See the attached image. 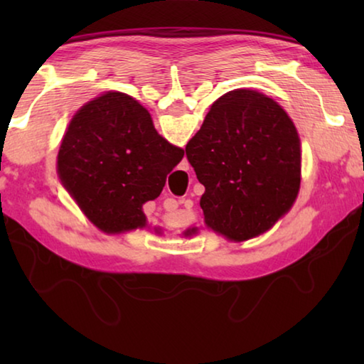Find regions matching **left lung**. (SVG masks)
Instances as JSON below:
<instances>
[{"label":"left lung","instance_id":"1","mask_svg":"<svg viewBox=\"0 0 364 364\" xmlns=\"http://www.w3.org/2000/svg\"><path fill=\"white\" fill-rule=\"evenodd\" d=\"M186 157L204 184L205 225L231 241L268 231L300 189V138L278 102L254 90L218 97Z\"/></svg>","mask_w":364,"mask_h":364}]
</instances>
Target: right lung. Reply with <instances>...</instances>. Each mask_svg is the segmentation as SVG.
<instances>
[{
	"instance_id": "right-lung-1",
	"label": "right lung",
	"mask_w": 364,
	"mask_h": 364,
	"mask_svg": "<svg viewBox=\"0 0 364 364\" xmlns=\"http://www.w3.org/2000/svg\"><path fill=\"white\" fill-rule=\"evenodd\" d=\"M184 151L154 128L132 96L110 91L78 110L58 154V175L104 232L146 226L143 204L157 199Z\"/></svg>"
}]
</instances>
